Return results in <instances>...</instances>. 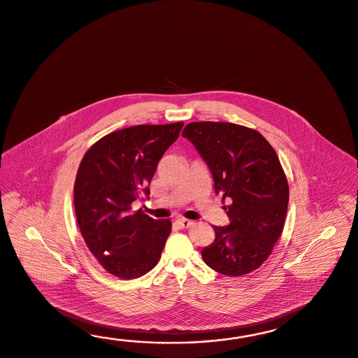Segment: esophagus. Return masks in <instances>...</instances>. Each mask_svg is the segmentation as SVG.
<instances>
[{"label":"esophagus","instance_id":"34e87169","mask_svg":"<svg viewBox=\"0 0 358 358\" xmlns=\"http://www.w3.org/2000/svg\"><path fill=\"white\" fill-rule=\"evenodd\" d=\"M192 223H194L192 221L186 220V218H178V220H176V224H177L180 229H189Z\"/></svg>","mask_w":358,"mask_h":358}]
</instances>
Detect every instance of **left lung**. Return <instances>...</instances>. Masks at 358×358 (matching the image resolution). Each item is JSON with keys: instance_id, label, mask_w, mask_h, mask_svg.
<instances>
[{"instance_id": "obj_1", "label": "left lung", "mask_w": 358, "mask_h": 358, "mask_svg": "<svg viewBox=\"0 0 358 358\" xmlns=\"http://www.w3.org/2000/svg\"><path fill=\"white\" fill-rule=\"evenodd\" d=\"M207 163L215 190L230 198L227 226L201 257L212 270L243 276L270 257L285 223L289 186L276 151L259 132L227 122H192L182 131Z\"/></svg>"}]
</instances>
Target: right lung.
Masks as SVG:
<instances>
[{"instance_id":"right-lung-1","label":"right lung","mask_w":358,"mask_h":358,"mask_svg":"<svg viewBox=\"0 0 358 358\" xmlns=\"http://www.w3.org/2000/svg\"><path fill=\"white\" fill-rule=\"evenodd\" d=\"M183 122L143 124L111 132L90 148L74 183V209L90 252L111 275L137 278L159 262L172 230L131 204L149 196L160 158Z\"/></svg>"}]
</instances>
